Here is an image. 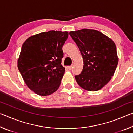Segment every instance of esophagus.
<instances>
[{
	"label": "esophagus",
	"mask_w": 133,
	"mask_h": 133,
	"mask_svg": "<svg viewBox=\"0 0 133 133\" xmlns=\"http://www.w3.org/2000/svg\"><path fill=\"white\" fill-rule=\"evenodd\" d=\"M72 68H73V65H71V66H70L68 67V69L69 70H71Z\"/></svg>",
	"instance_id": "esophagus-1"
}]
</instances>
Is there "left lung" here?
<instances>
[{"label": "left lung", "instance_id": "obj_1", "mask_svg": "<svg viewBox=\"0 0 133 133\" xmlns=\"http://www.w3.org/2000/svg\"><path fill=\"white\" fill-rule=\"evenodd\" d=\"M69 35L77 45L84 64L81 73L75 76L76 82L86 90H99L111 80L117 66L115 43L93 29L71 31Z\"/></svg>", "mask_w": 133, "mask_h": 133}]
</instances>
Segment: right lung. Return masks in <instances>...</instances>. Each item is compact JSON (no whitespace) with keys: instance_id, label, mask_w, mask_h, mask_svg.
I'll list each match as a JSON object with an SVG mask.
<instances>
[{"instance_id":"obj_1","label":"right lung","mask_w":133,"mask_h":133,"mask_svg":"<svg viewBox=\"0 0 133 133\" xmlns=\"http://www.w3.org/2000/svg\"><path fill=\"white\" fill-rule=\"evenodd\" d=\"M68 35L50 30L29 37L22 45L18 69L29 88L38 95H50L60 86L65 71L62 47Z\"/></svg>"}]
</instances>
